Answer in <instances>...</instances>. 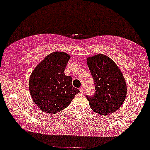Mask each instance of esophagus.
Returning a JSON list of instances; mask_svg holds the SVG:
<instances>
[{"label":"esophagus","mask_w":150,"mask_h":150,"mask_svg":"<svg viewBox=\"0 0 150 150\" xmlns=\"http://www.w3.org/2000/svg\"><path fill=\"white\" fill-rule=\"evenodd\" d=\"M79 90H80V91H81V93H83V87H80V89H79Z\"/></svg>","instance_id":"esophagus-1"}]
</instances>
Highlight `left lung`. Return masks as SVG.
Listing matches in <instances>:
<instances>
[{"label":"left lung","mask_w":150,"mask_h":150,"mask_svg":"<svg viewBox=\"0 0 150 150\" xmlns=\"http://www.w3.org/2000/svg\"><path fill=\"white\" fill-rule=\"evenodd\" d=\"M87 63L96 85L93 97H88L94 112L108 115L117 110L126 99L127 85L116 63L106 55L98 54L87 59Z\"/></svg>","instance_id":"8db88e82"}]
</instances>
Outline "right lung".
<instances>
[{
    "instance_id": "1",
    "label": "right lung",
    "mask_w": 150,
    "mask_h": 150,
    "mask_svg": "<svg viewBox=\"0 0 150 150\" xmlns=\"http://www.w3.org/2000/svg\"><path fill=\"white\" fill-rule=\"evenodd\" d=\"M70 55L53 52L35 67L29 78V91L34 103L41 110L56 114L67 108L79 89L74 87L71 76L64 70Z\"/></svg>"
}]
</instances>
